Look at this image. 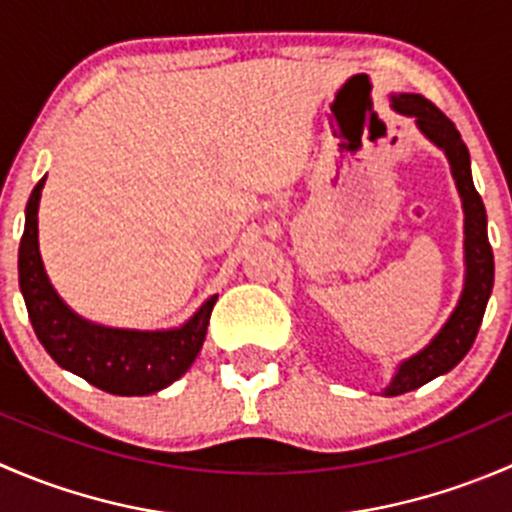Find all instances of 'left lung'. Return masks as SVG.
<instances>
[{"instance_id":"8db88e82","label":"left lung","mask_w":512,"mask_h":512,"mask_svg":"<svg viewBox=\"0 0 512 512\" xmlns=\"http://www.w3.org/2000/svg\"><path fill=\"white\" fill-rule=\"evenodd\" d=\"M394 111L416 118V126L428 141L441 148L443 156L451 165V175L456 180L458 195L463 205V262H466V277L458 304L453 307L451 317L446 319L436 337L409 359L396 366L389 386L381 394L399 396L428 384L436 376L448 374L468 349L476 342V334L483 322L485 304L493 292V250L488 242V218L485 205L480 200L471 175V156L463 143L461 133L453 126L451 118L443 116L428 98L421 94H394L391 96Z\"/></svg>"}]
</instances>
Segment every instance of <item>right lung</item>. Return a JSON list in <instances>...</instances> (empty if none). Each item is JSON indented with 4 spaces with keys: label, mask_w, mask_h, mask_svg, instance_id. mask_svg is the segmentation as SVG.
Masks as SVG:
<instances>
[{
    "label": "right lung",
    "mask_w": 512,
    "mask_h": 512,
    "mask_svg": "<svg viewBox=\"0 0 512 512\" xmlns=\"http://www.w3.org/2000/svg\"><path fill=\"white\" fill-rule=\"evenodd\" d=\"M44 178L34 185L19 242V289L32 327L61 369L116 396H148L173 384L190 369L205 342L218 294L173 329H118L89 322L59 297L39 252V200Z\"/></svg>",
    "instance_id": "add662e5"
}]
</instances>
